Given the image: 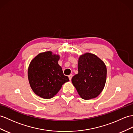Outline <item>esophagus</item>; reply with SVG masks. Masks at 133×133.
<instances>
[{"instance_id":"esophagus-1","label":"esophagus","mask_w":133,"mask_h":133,"mask_svg":"<svg viewBox=\"0 0 133 133\" xmlns=\"http://www.w3.org/2000/svg\"><path fill=\"white\" fill-rule=\"evenodd\" d=\"M68 77H69V80L71 81V79H72V77H73V75H72V74H70V75H69Z\"/></svg>"}]
</instances>
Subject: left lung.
Returning <instances> with one entry per match:
<instances>
[{"instance_id": "1", "label": "left lung", "mask_w": 133, "mask_h": 133, "mask_svg": "<svg viewBox=\"0 0 133 133\" xmlns=\"http://www.w3.org/2000/svg\"><path fill=\"white\" fill-rule=\"evenodd\" d=\"M78 70V73L72 77V82L79 96L85 100L98 96L106 82L104 63L95 55L86 53L79 58Z\"/></svg>"}]
</instances>
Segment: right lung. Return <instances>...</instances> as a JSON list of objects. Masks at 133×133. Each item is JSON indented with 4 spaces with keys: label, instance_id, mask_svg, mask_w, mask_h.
Segmentation results:
<instances>
[{
    "label": "right lung",
    "instance_id": "add662e5",
    "mask_svg": "<svg viewBox=\"0 0 133 133\" xmlns=\"http://www.w3.org/2000/svg\"><path fill=\"white\" fill-rule=\"evenodd\" d=\"M59 60V55L47 51L38 54L29 65V83L35 94L42 98H52L69 81L58 64Z\"/></svg>",
    "mask_w": 133,
    "mask_h": 133
}]
</instances>
